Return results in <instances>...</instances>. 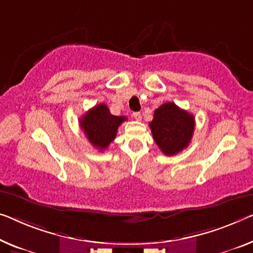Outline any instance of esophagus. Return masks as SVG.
<instances>
[{
    "label": "esophagus",
    "instance_id": "1",
    "mask_svg": "<svg viewBox=\"0 0 253 253\" xmlns=\"http://www.w3.org/2000/svg\"><path fill=\"white\" fill-rule=\"evenodd\" d=\"M133 117H134V119L136 120V122H141L142 116H141V114H139V112H134V114H133Z\"/></svg>",
    "mask_w": 253,
    "mask_h": 253
}]
</instances>
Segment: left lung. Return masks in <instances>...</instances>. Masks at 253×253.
I'll return each mask as SVG.
<instances>
[{"label": "left lung", "instance_id": "obj_1", "mask_svg": "<svg viewBox=\"0 0 253 253\" xmlns=\"http://www.w3.org/2000/svg\"><path fill=\"white\" fill-rule=\"evenodd\" d=\"M195 127L193 115L174 102H166L156 109L150 123L154 142L166 156H175L190 144Z\"/></svg>", "mask_w": 253, "mask_h": 253}]
</instances>
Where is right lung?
<instances>
[{
    "instance_id": "add662e5",
    "label": "right lung",
    "mask_w": 253,
    "mask_h": 253,
    "mask_svg": "<svg viewBox=\"0 0 253 253\" xmlns=\"http://www.w3.org/2000/svg\"><path fill=\"white\" fill-rule=\"evenodd\" d=\"M127 118L124 116L111 115L107 104L101 103L86 112L79 120V125L90 144L103 151L114 141L118 127Z\"/></svg>"
}]
</instances>
